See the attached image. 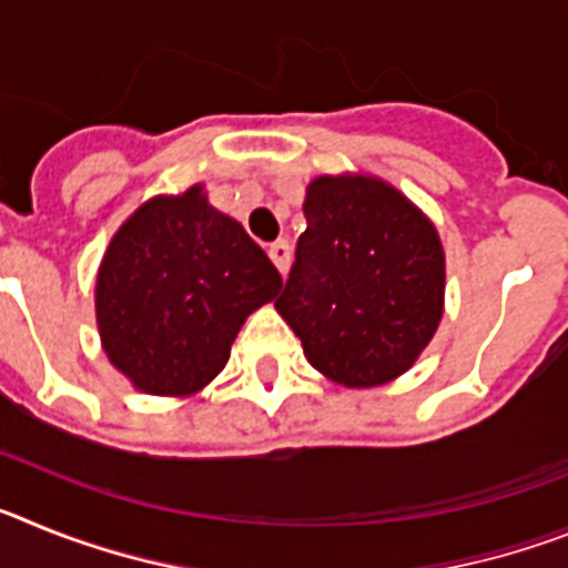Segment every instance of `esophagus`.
Here are the masks:
<instances>
[{"label":"esophagus","instance_id":"34e87169","mask_svg":"<svg viewBox=\"0 0 568 568\" xmlns=\"http://www.w3.org/2000/svg\"><path fill=\"white\" fill-rule=\"evenodd\" d=\"M267 253H270V258H273L275 270H278L281 275H287V270H290V255H293V250H290L287 241H273V244H270Z\"/></svg>","mask_w":568,"mask_h":568}]
</instances>
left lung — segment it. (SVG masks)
<instances>
[{"label": "left lung", "instance_id": "8db88e82", "mask_svg": "<svg viewBox=\"0 0 568 568\" xmlns=\"http://www.w3.org/2000/svg\"><path fill=\"white\" fill-rule=\"evenodd\" d=\"M275 310L321 375L369 389L404 375L444 318L446 258L429 215L369 173L318 175Z\"/></svg>", "mask_w": 568, "mask_h": 568}]
</instances>
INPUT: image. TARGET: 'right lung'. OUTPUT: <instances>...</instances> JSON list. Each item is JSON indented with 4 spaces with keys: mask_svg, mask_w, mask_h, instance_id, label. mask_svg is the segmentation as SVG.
I'll return each mask as SVG.
<instances>
[{
    "mask_svg": "<svg viewBox=\"0 0 568 568\" xmlns=\"http://www.w3.org/2000/svg\"><path fill=\"white\" fill-rule=\"evenodd\" d=\"M278 290L273 261L204 184L153 195L99 264L102 349L139 393L187 398L222 373L241 324Z\"/></svg>",
    "mask_w": 568,
    "mask_h": 568,
    "instance_id": "1",
    "label": "right lung"
}]
</instances>
